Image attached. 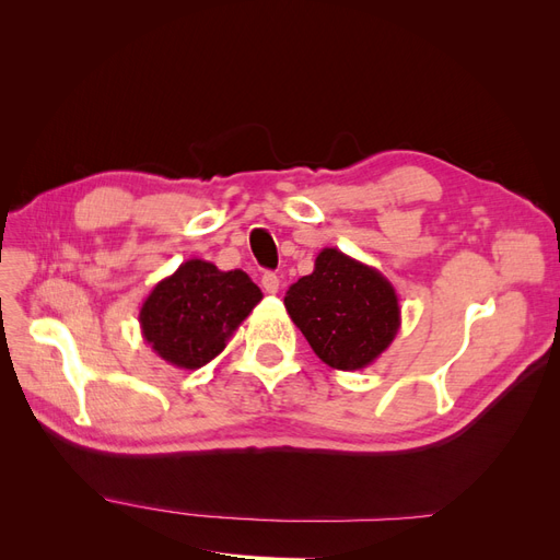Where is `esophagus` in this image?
Returning <instances> with one entry per match:
<instances>
[{"mask_svg":"<svg viewBox=\"0 0 560 560\" xmlns=\"http://www.w3.org/2000/svg\"><path fill=\"white\" fill-rule=\"evenodd\" d=\"M261 287H264V292L266 294H278V290H280V278L276 276V273H264L261 276Z\"/></svg>","mask_w":560,"mask_h":560,"instance_id":"esophagus-1","label":"esophagus"}]
</instances>
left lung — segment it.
<instances>
[{"instance_id":"obj_1","label":"left lung","mask_w":560,"mask_h":560,"mask_svg":"<svg viewBox=\"0 0 560 560\" xmlns=\"http://www.w3.org/2000/svg\"><path fill=\"white\" fill-rule=\"evenodd\" d=\"M284 308L317 358L338 371L374 364L401 325L389 280L336 247L322 249L313 273L287 290Z\"/></svg>"}]
</instances>
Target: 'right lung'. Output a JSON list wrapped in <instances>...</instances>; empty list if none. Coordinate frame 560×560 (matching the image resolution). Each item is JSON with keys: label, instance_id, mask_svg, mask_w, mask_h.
Listing matches in <instances>:
<instances>
[{"label": "right lung", "instance_id": "1", "mask_svg": "<svg viewBox=\"0 0 560 560\" xmlns=\"http://www.w3.org/2000/svg\"><path fill=\"white\" fill-rule=\"evenodd\" d=\"M261 299L245 270H219L212 261L189 259L144 299L142 338L167 364L194 371L226 348Z\"/></svg>", "mask_w": 560, "mask_h": 560}]
</instances>
